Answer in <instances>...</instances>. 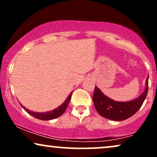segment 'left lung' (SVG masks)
<instances>
[{
	"mask_svg": "<svg viewBox=\"0 0 157 157\" xmlns=\"http://www.w3.org/2000/svg\"><path fill=\"white\" fill-rule=\"evenodd\" d=\"M148 90V76L145 82V89L137 98L127 102H118L105 96L101 90L95 86L93 102L97 112L102 117L113 121H122L132 117L138 111L145 101Z\"/></svg>",
	"mask_w": 157,
	"mask_h": 157,
	"instance_id": "obj_1",
	"label": "left lung"
}]
</instances>
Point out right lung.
<instances>
[{"instance_id":"obj_1","label":"right lung","mask_w":157,"mask_h":157,"mask_svg":"<svg viewBox=\"0 0 157 157\" xmlns=\"http://www.w3.org/2000/svg\"><path fill=\"white\" fill-rule=\"evenodd\" d=\"M71 94H72V92L68 95L67 98H66V100H65L64 102L62 104V105H60L59 107H57V109L52 110L51 111H46V112H44V113L35 112V111H30V110L26 109V108H25L23 105H21H21L27 113H29L31 116L34 117L38 119V120H54V119H56L59 117H60L61 115L65 112V111H66V109H67L68 104H69L70 100H71Z\"/></svg>"}]
</instances>
